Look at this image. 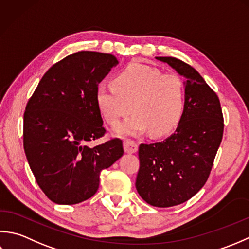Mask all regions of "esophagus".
<instances>
[{
    "label": "esophagus",
    "mask_w": 249,
    "mask_h": 249,
    "mask_svg": "<svg viewBox=\"0 0 249 249\" xmlns=\"http://www.w3.org/2000/svg\"><path fill=\"white\" fill-rule=\"evenodd\" d=\"M124 148L125 153H128V154H134V153H136V151H138L139 145L136 144L135 141L126 139V140H124Z\"/></svg>",
    "instance_id": "esophagus-1"
}]
</instances>
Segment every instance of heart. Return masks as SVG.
<instances>
[{"instance_id":"obj_1","label":"heart","mask_w":249,"mask_h":249,"mask_svg":"<svg viewBox=\"0 0 249 249\" xmlns=\"http://www.w3.org/2000/svg\"><path fill=\"white\" fill-rule=\"evenodd\" d=\"M114 85L100 84L95 101L110 125L117 124L132 106L134 113L115 129L117 135H140L148 130L154 135H164L179 124L186 89L178 75L132 63L116 74Z\"/></svg>"}]
</instances>
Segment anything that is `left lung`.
<instances>
[{"label": "left lung", "mask_w": 249, "mask_h": 249, "mask_svg": "<svg viewBox=\"0 0 249 249\" xmlns=\"http://www.w3.org/2000/svg\"><path fill=\"white\" fill-rule=\"evenodd\" d=\"M187 79L186 107L176 131L153 144H141L136 190L145 202L171 207L191 199L209 178L224 134L219 99L184 61L156 57Z\"/></svg>", "instance_id": "obj_1"}]
</instances>
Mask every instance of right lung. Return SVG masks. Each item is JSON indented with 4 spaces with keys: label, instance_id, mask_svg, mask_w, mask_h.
I'll list each match as a JSON object with an SVG mask.
<instances>
[{
    "label": "right lung",
    "instance_id": "right-lung-1",
    "mask_svg": "<svg viewBox=\"0 0 249 249\" xmlns=\"http://www.w3.org/2000/svg\"><path fill=\"white\" fill-rule=\"evenodd\" d=\"M117 64L109 53L70 54L45 73L25 106L24 153L39 188L57 204L88 200L99 188L101 171L124 155L120 139L87 145L106 132L95 92Z\"/></svg>",
    "mask_w": 249,
    "mask_h": 249
}]
</instances>
